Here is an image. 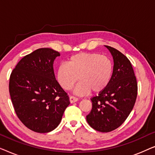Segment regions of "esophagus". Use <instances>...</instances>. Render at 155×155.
Instances as JSON below:
<instances>
[{"label": "esophagus", "mask_w": 155, "mask_h": 155, "mask_svg": "<svg viewBox=\"0 0 155 155\" xmlns=\"http://www.w3.org/2000/svg\"><path fill=\"white\" fill-rule=\"evenodd\" d=\"M78 100V98H76L75 97H73V96H71L70 97V102L71 103H74V102H76Z\"/></svg>", "instance_id": "esophagus-1"}]
</instances>
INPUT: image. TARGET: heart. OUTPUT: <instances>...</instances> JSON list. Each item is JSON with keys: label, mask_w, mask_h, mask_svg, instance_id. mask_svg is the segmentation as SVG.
Instances as JSON below:
<instances>
[{"label": "heart", "mask_w": 155, "mask_h": 155, "mask_svg": "<svg viewBox=\"0 0 155 155\" xmlns=\"http://www.w3.org/2000/svg\"><path fill=\"white\" fill-rule=\"evenodd\" d=\"M114 73V64L107 56L96 53H79L72 56L67 64H61L56 70L58 83L65 90L73 87L78 79L80 81L74 90L78 95L99 93L109 85Z\"/></svg>", "instance_id": "1"}]
</instances>
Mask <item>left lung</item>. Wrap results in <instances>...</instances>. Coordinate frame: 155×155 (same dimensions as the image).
Here are the masks:
<instances>
[{
	"label": "left lung",
	"instance_id": "obj_1",
	"mask_svg": "<svg viewBox=\"0 0 155 155\" xmlns=\"http://www.w3.org/2000/svg\"><path fill=\"white\" fill-rule=\"evenodd\" d=\"M114 60V73L107 88L91 99L92 111L87 121L94 130L107 133L115 130L130 114L137 94V84L132 65L116 48L105 46Z\"/></svg>",
	"mask_w": 155,
	"mask_h": 155
}]
</instances>
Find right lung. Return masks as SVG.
Segmentation results:
<instances>
[{"mask_svg": "<svg viewBox=\"0 0 155 155\" xmlns=\"http://www.w3.org/2000/svg\"><path fill=\"white\" fill-rule=\"evenodd\" d=\"M58 56L60 54L51 48H39L23 57L10 75L9 92L15 111L35 132L54 130L70 104L55 78L54 62Z\"/></svg>", "mask_w": 155, "mask_h": 155, "instance_id": "1", "label": "right lung"}]
</instances>
